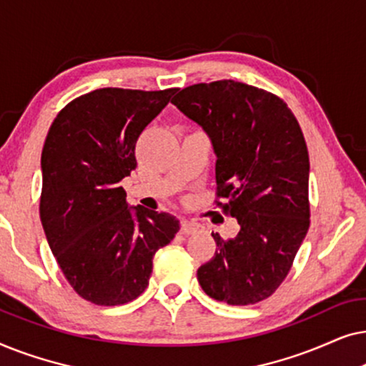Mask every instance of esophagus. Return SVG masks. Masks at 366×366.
<instances>
[{
  "instance_id": "obj_1",
  "label": "esophagus",
  "mask_w": 366,
  "mask_h": 366,
  "mask_svg": "<svg viewBox=\"0 0 366 366\" xmlns=\"http://www.w3.org/2000/svg\"><path fill=\"white\" fill-rule=\"evenodd\" d=\"M199 229V224L194 222H188V219H182V233L183 234H192L197 233Z\"/></svg>"
}]
</instances>
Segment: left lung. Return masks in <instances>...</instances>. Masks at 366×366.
Here are the masks:
<instances>
[{
	"label": "left lung",
	"mask_w": 366,
	"mask_h": 366,
	"mask_svg": "<svg viewBox=\"0 0 366 366\" xmlns=\"http://www.w3.org/2000/svg\"><path fill=\"white\" fill-rule=\"evenodd\" d=\"M172 103L212 139L218 197L239 224L234 238L212 233L218 248L198 282L218 302H262L287 278L310 227L302 128L278 97L233 79L179 89Z\"/></svg>",
	"instance_id": "1"
}]
</instances>
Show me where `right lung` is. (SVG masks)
<instances>
[{
	"label": "right lung",
	"instance_id": "add662e5",
	"mask_svg": "<svg viewBox=\"0 0 366 366\" xmlns=\"http://www.w3.org/2000/svg\"><path fill=\"white\" fill-rule=\"evenodd\" d=\"M174 89L102 88L68 103L41 153L39 217L64 278L102 307L133 302L148 287L153 257L179 229L177 217L129 207L123 178L134 147Z\"/></svg>",
	"mask_w": 366,
	"mask_h": 366
}]
</instances>
